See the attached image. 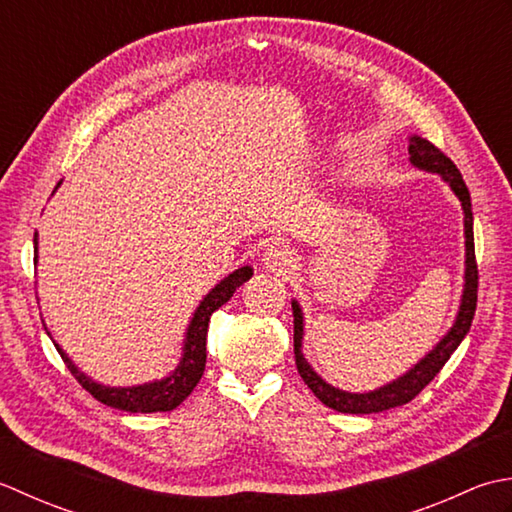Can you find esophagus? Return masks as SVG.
<instances>
[{
    "instance_id": "obj_1",
    "label": "esophagus",
    "mask_w": 512,
    "mask_h": 512,
    "mask_svg": "<svg viewBox=\"0 0 512 512\" xmlns=\"http://www.w3.org/2000/svg\"><path fill=\"white\" fill-rule=\"evenodd\" d=\"M263 260H265V265H267L269 269L283 271V269L291 267V263H294V254H291V249H289L287 245L276 243V245H269V247L265 249Z\"/></svg>"
}]
</instances>
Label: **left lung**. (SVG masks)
I'll list each match as a JSON object with an SVG mask.
<instances>
[{
  "instance_id": "1",
  "label": "left lung",
  "mask_w": 512,
  "mask_h": 512,
  "mask_svg": "<svg viewBox=\"0 0 512 512\" xmlns=\"http://www.w3.org/2000/svg\"><path fill=\"white\" fill-rule=\"evenodd\" d=\"M409 154L411 163L417 168L437 172L442 179L451 185V190L457 194L464 207V229H466V285H464V296H462V307L453 329L446 333L444 340L437 344V347L420 360L415 367L404 373L402 378L387 384L378 391L371 393H347L340 389H333L320 375L309 367L307 360L302 358L300 344H302V314L296 302H291V309H294V353H296V367L300 378L305 380L307 387L314 391L316 398L327 404L329 409L340 411V413H356V415H367V413H380L387 409H395V406H402L411 402L417 393H420L426 384H429L437 373L442 371L448 358L453 356V351L460 347V342L471 329V322L475 318V307H477V285H479V271H477V260H475V238H473V212H471V194H468V187L462 179L460 170L455 168V163L448 159V156L435 148L431 141L422 137H411L409 139Z\"/></svg>"
}]
</instances>
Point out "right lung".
<instances>
[{
	"instance_id": "right-lung-1",
	"label": "right lung",
	"mask_w": 512,
	"mask_h": 512,
	"mask_svg": "<svg viewBox=\"0 0 512 512\" xmlns=\"http://www.w3.org/2000/svg\"><path fill=\"white\" fill-rule=\"evenodd\" d=\"M35 245H37V234H35ZM35 252H37V247H35ZM252 274H254L252 267L236 269L234 274H229L225 280H221V283H218L210 291V294L203 298V302L198 305L196 314L190 322V329H187L183 360L179 367H176V371L170 375V378H165V380L141 384V387H128V389L103 387V384H97L90 378H86V375H83L75 367V364H72V360L66 356V353L59 349V344H55V347L61 353V358H64L70 373L75 375L81 387L86 389L92 398L99 400L101 404H108V406H112V409L130 411V413L172 411L194 391V387L198 384V380H201V375L205 371V360H207L205 340H207V327H210L212 314L218 307L225 305V302L234 296L236 287H241L245 280L252 278Z\"/></svg>"
}]
</instances>
